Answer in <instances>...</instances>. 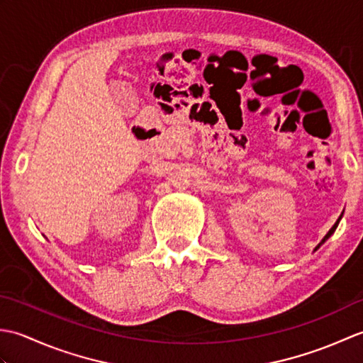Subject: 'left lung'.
Here are the masks:
<instances>
[{"instance_id":"left-lung-1","label":"left lung","mask_w":363,"mask_h":363,"mask_svg":"<svg viewBox=\"0 0 363 363\" xmlns=\"http://www.w3.org/2000/svg\"><path fill=\"white\" fill-rule=\"evenodd\" d=\"M342 217H343V213H342V215H340V217H338V220H337V221H335V225H334V226H333V228H330V229H329V233H328V234H326V235H325V237H323V240H321V242H320V243H318V245H317V246H315V250H313V251H317V250H318V248H320V246H321V245H323V243H325V242H326V240H328V238H329V237H330V235H333V234H334V233H335V229H337V226H338V223H340V220H342Z\"/></svg>"}]
</instances>
